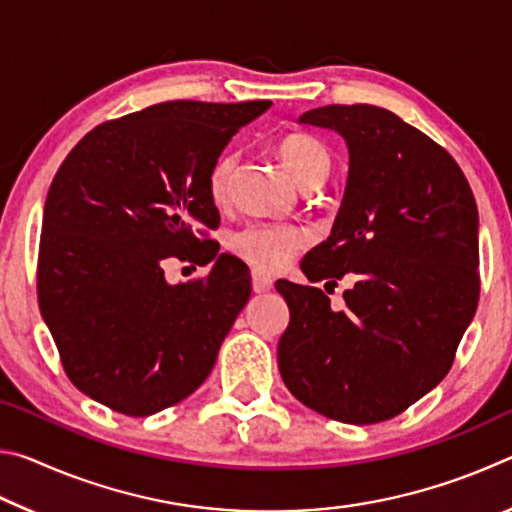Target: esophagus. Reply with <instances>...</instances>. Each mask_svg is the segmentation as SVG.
Returning <instances> with one entry per match:
<instances>
[{
    "instance_id": "obj_1",
    "label": "esophagus",
    "mask_w": 512,
    "mask_h": 512,
    "mask_svg": "<svg viewBox=\"0 0 512 512\" xmlns=\"http://www.w3.org/2000/svg\"><path fill=\"white\" fill-rule=\"evenodd\" d=\"M273 289V277L264 271H253V291L255 293H266Z\"/></svg>"
}]
</instances>
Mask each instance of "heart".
Returning <instances> with one entry per match:
<instances>
[{
    "label": "heart",
    "instance_id": "obj_1",
    "mask_svg": "<svg viewBox=\"0 0 512 512\" xmlns=\"http://www.w3.org/2000/svg\"><path fill=\"white\" fill-rule=\"evenodd\" d=\"M282 160L287 162L293 176L302 187L314 183H325L332 171V155L325 144L311 135H287L277 146ZM239 155L225 151L216 158L214 167L207 178L210 198L216 205H225L232 194V180H235ZM307 232L296 223L277 221H250L244 228L232 230L228 235V248L244 262L253 264L259 271H275L282 268L289 259L307 246Z\"/></svg>",
    "mask_w": 512,
    "mask_h": 512
}]
</instances>
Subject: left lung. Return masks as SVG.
<instances>
[{
    "mask_svg": "<svg viewBox=\"0 0 512 512\" xmlns=\"http://www.w3.org/2000/svg\"><path fill=\"white\" fill-rule=\"evenodd\" d=\"M300 121L341 133L350 149L332 235L300 268L309 282L350 275L354 287L332 309L323 289L275 284L291 311L277 366L325 418L391 420L443 381L479 305L474 194L452 155L391 110L323 106Z\"/></svg>",
    "mask_w": 512,
    "mask_h": 512,
    "instance_id": "left-lung-1",
    "label": "left lung"
}]
</instances>
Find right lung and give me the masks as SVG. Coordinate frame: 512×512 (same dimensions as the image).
Returning a JSON list of instances; mask_svg holds the SVG:
<instances>
[{
  "instance_id": "add662e5",
  "label": "right lung",
  "mask_w": 512,
  "mask_h": 512,
  "mask_svg": "<svg viewBox=\"0 0 512 512\" xmlns=\"http://www.w3.org/2000/svg\"><path fill=\"white\" fill-rule=\"evenodd\" d=\"M271 101H164L103 121L60 164L45 201L38 305L69 381L108 409L144 418L178 404L214 368L250 298L241 259L207 232V178L225 144ZM213 271L163 280L164 258Z\"/></svg>"
}]
</instances>
